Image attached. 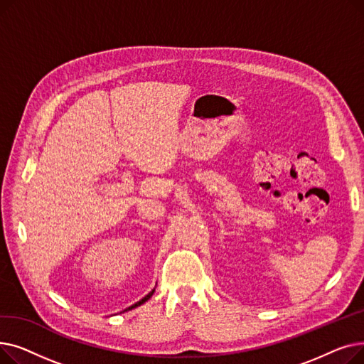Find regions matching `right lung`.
Instances as JSON below:
<instances>
[{
	"label": "right lung",
	"mask_w": 364,
	"mask_h": 364,
	"mask_svg": "<svg viewBox=\"0 0 364 364\" xmlns=\"http://www.w3.org/2000/svg\"><path fill=\"white\" fill-rule=\"evenodd\" d=\"M153 292H155V289H153V291H151L150 294H147V295H146V296H144L143 299H140L139 302H136V304H134V305H131V307H129V309H127V310H132V309H136V307H139V305L144 304V302H146V301H147V299H149V298H150V296L153 295Z\"/></svg>",
	"instance_id": "add662e5"
}]
</instances>
